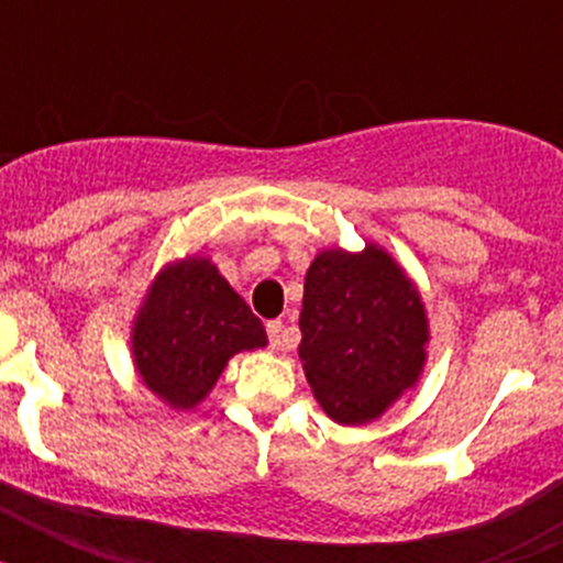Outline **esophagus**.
Instances as JSON below:
<instances>
[{"mask_svg":"<svg viewBox=\"0 0 563 563\" xmlns=\"http://www.w3.org/2000/svg\"><path fill=\"white\" fill-rule=\"evenodd\" d=\"M282 330H285V324H282V321H267V338H271V350H278V346H282Z\"/></svg>","mask_w":563,"mask_h":563,"instance_id":"obj_1","label":"esophagus"}]
</instances>
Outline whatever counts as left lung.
<instances>
[{
	"mask_svg": "<svg viewBox=\"0 0 563 563\" xmlns=\"http://www.w3.org/2000/svg\"><path fill=\"white\" fill-rule=\"evenodd\" d=\"M298 327V357L312 395L343 426L380 417L426 366V305L377 245L361 253L332 247L312 258Z\"/></svg>",
	"mask_w": 563,
	"mask_h": 563,
	"instance_id": "1",
	"label": "left lung"
}]
</instances>
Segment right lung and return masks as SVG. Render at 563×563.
Instances as JSON below:
<instances>
[{
	"label": "right lung",
	"mask_w": 563,
	"mask_h": 563,
	"mask_svg": "<svg viewBox=\"0 0 563 563\" xmlns=\"http://www.w3.org/2000/svg\"><path fill=\"white\" fill-rule=\"evenodd\" d=\"M267 332L211 258L191 256L157 273L132 327V355L148 391L172 409H197L236 352Z\"/></svg>",
	"instance_id": "1"
}]
</instances>
